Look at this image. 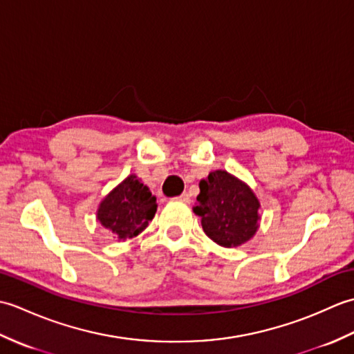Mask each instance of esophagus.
Listing matches in <instances>:
<instances>
[{"label":"esophagus","mask_w":354,"mask_h":354,"mask_svg":"<svg viewBox=\"0 0 354 354\" xmlns=\"http://www.w3.org/2000/svg\"><path fill=\"white\" fill-rule=\"evenodd\" d=\"M178 201H181V202H185V204H189V202H190V194H189V193H183L181 196H178Z\"/></svg>","instance_id":"obj_1"}]
</instances>
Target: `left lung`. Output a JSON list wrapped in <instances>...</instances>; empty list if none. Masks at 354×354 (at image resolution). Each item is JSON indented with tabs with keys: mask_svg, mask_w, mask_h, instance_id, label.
<instances>
[{
	"mask_svg": "<svg viewBox=\"0 0 354 354\" xmlns=\"http://www.w3.org/2000/svg\"><path fill=\"white\" fill-rule=\"evenodd\" d=\"M198 204L202 230L214 243L237 248L255 236L260 227V201L246 183L227 170L209 171L199 183Z\"/></svg>",
	"mask_w": 354,
	"mask_h": 354,
	"instance_id": "left-lung-1",
	"label": "left lung"
}]
</instances>
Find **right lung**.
I'll return each mask as SVG.
<instances>
[{
    "label": "right lung",
    "mask_w": 354,
    "mask_h": 354,
    "mask_svg": "<svg viewBox=\"0 0 354 354\" xmlns=\"http://www.w3.org/2000/svg\"><path fill=\"white\" fill-rule=\"evenodd\" d=\"M156 198L137 175H129L104 196L97 221L118 240L137 237L156 213Z\"/></svg>",
    "instance_id": "obj_1"
}]
</instances>
